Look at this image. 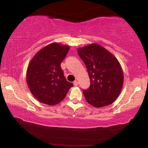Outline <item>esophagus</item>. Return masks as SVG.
<instances>
[{
	"instance_id": "34e87169",
	"label": "esophagus",
	"mask_w": 148,
	"mask_h": 148,
	"mask_svg": "<svg viewBox=\"0 0 148 148\" xmlns=\"http://www.w3.org/2000/svg\"><path fill=\"white\" fill-rule=\"evenodd\" d=\"M73 84L74 85V86H78V81H77V80H75V81L73 82Z\"/></svg>"
}]
</instances>
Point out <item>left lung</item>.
I'll list each match as a JSON object with an SVG mask.
<instances>
[{
	"instance_id": "8db88e82",
	"label": "left lung",
	"mask_w": 148,
	"mask_h": 148,
	"mask_svg": "<svg viewBox=\"0 0 148 148\" xmlns=\"http://www.w3.org/2000/svg\"><path fill=\"white\" fill-rule=\"evenodd\" d=\"M77 53L86 64L91 82L89 88L83 91L87 102L97 108L113 103L123 84V72L118 60L97 44L79 47Z\"/></svg>"
}]
</instances>
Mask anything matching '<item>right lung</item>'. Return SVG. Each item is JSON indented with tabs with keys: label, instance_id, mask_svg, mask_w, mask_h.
<instances>
[{
	"label": "right lung",
	"instance_id": "right-lung-1",
	"mask_svg": "<svg viewBox=\"0 0 148 148\" xmlns=\"http://www.w3.org/2000/svg\"><path fill=\"white\" fill-rule=\"evenodd\" d=\"M69 49V46L54 42L41 49L30 61L27 83L32 95L42 103L59 104L73 86L64 77L61 67Z\"/></svg>",
	"mask_w": 148,
	"mask_h": 148
}]
</instances>
